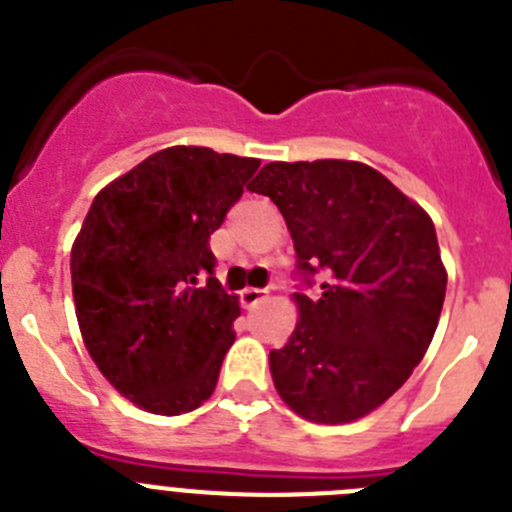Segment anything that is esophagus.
<instances>
[{"mask_svg": "<svg viewBox=\"0 0 512 512\" xmlns=\"http://www.w3.org/2000/svg\"><path fill=\"white\" fill-rule=\"evenodd\" d=\"M266 300V292H261V289H243L241 292V305L246 307V310H253V307H259L261 302Z\"/></svg>", "mask_w": 512, "mask_h": 512, "instance_id": "esophagus-1", "label": "esophagus"}]
</instances>
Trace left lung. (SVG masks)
Instances as JSON below:
<instances>
[{
	"instance_id": "obj_1",
	"label": "left lung",
	"mask_w": 512,
	"mask_h": 512,
	"mask_svg": "<svg viewBox=\"0 0 512 512\" xmlns=\"http://www.w3.org/2000/svg\"><path fill=\"white\" fill-rule=\"evenodd\" d=\"M266 194L295 241L297 269L323 271L318 297L295 292L297 320L271 351L279 397L312 423H351L408 382L446 297L431 215L361 161H271Z\"/></svg>"
}]
</instances>
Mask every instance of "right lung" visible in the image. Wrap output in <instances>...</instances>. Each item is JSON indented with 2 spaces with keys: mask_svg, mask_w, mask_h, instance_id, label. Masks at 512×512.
I'll return each instance as SVG.
<instances>
[{
  "mask_svg": "<svg viewBox=\"0 0 512 512\" xmlns=\"http://www.w3.org/2000/svg\"><path fill=\"white\" fill-rule=\"evenodd\" d=\"M259 166L164 148L99 189L84 217L71 246L81 338L104 379L148 413H189L215 392L241 307L212 277L210 235Z\"/></svg>",
  "mask_w": 512,
  "mask_h": 512,
  "instance_id": "add662e5",
  "label": "right lung"
}]
</instances>
